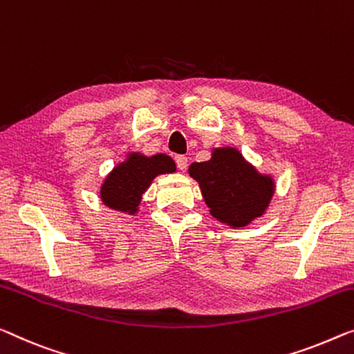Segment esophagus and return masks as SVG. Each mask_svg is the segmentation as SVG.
I'll list each match as a JSON object with an SVG mask.
<instances>
[{
	"instance_id": "1",
	"label": "esophagus",
	"mask_w": 354,
	"mask_h": 354,
	"mask_svg": "<svg viewBox=\"0 0 354 354\" xmlns=\"http://www.w3.org/2000/svg\"><path fill=\"white\" fill-rule=\"evenodd\" d=\"M175 160H176V165H178L179 170H181V171L186 170V168H187V157L186 156H176Z\"/></svg>"
}]
</instances>
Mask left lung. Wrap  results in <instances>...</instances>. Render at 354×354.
Returning a JSON list of instances; mask_svg holds the SVG:
<instances>
[{"label": "left lung", "instance_id": "obj_1", "mask_svg": "<svg viewBox=\"0 0 354 354\" xmlns=\"http://www.w3.org/2000/svg\"><path fill=\"white\" fill-rule=\"evenodd\" d=\"M189 175L198 183L209 213L230 227H245L266 213L275 194L270 175H261L235 147H216L207 162H195Z\"/></svg>", "mask_w": 354, "mask_h": 354}]
</instances>
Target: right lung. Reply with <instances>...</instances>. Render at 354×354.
Instances as JSON below:
<instances>
[{"instance_id": "1", "label": "right lung", "mask_w": 354, "mask_h": 354, "mask_svg": "<svg viewBox=\"0 0 354 354\" xmlns=\"http://www.w3.org/2000/svg\"><path fill=\"white\" fill-rule=\"evenodd\" d=\"M176 171V165L170 156H143L130 152L127 159L113 168L100 187V198L111 209L135 214L138 211L141 197L151 186L156 176Z\"/></svg>"}]
</instances>
